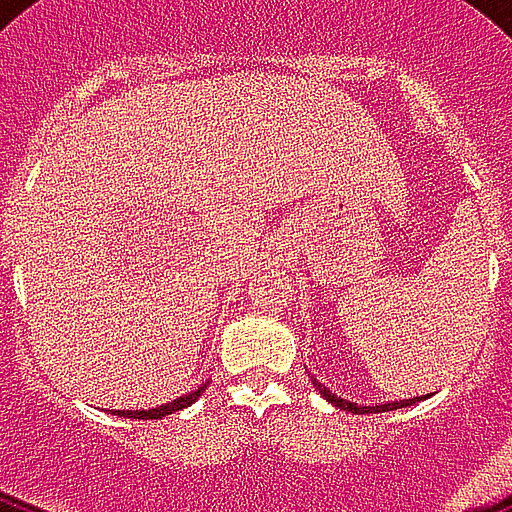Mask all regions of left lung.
Masks as SVG:
<instances>
[{"mask_svg":"<svg viewBox=\"0 0 512 512\" xmlns=\"http://www.w3.org/2000/svg\"><path fill=\"white\" fill-rule=\"evenodd\" d=\"M311 380H313V385H316V388H319L321 396L327 398L329 404L340 406V409H345V412H356V414L393 412V409H404V406H412L414 401H422V398H409V401H393V404H380V406H358V404H353V401H345V398H337L335 393H329V390L324 388V385H321L319 380H316V377H311Z\"/></svg>","mask_w":512,"mask_h":512,"instance_id":"8db88e82","label":"left lung"}]
</instances>
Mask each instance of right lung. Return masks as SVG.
<instances>
[{
  "instance_id": "obj_1",
  "label": "right lung",
  "mask_w": 512,
  "mask_h": 512,
  "mask_svg": "<svg viewBox=\"0 0 512 512\" xmlns=\"http://www.w3.org/2000/svg\"><path fill=\"white\" fill-rule=\"evenodd\" d=\"M204 388H207V385H201L199 390H193V393H188V396L175 398L172 404L156 406V409H146V412H132V409H127V412H111V414H119V417H127V420H162V417H167V414L180 412V409H185V406H191L193 401L204 393Z\"/></svg>"
}]
</instances>
